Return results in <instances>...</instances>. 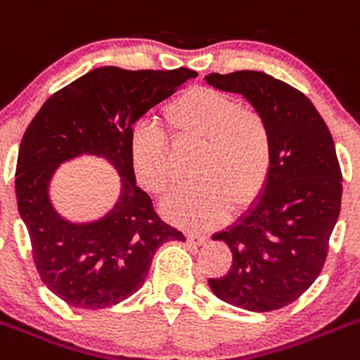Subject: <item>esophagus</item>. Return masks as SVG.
Wrapping results in <instances>:
<instances>
[{
  "instance_id": "obj_1",
  "label": "esophagus",
  "mask_w": 360,
  "mask_h": 360,
  "mask_svg": "<svg viewBox=\"0 0 360 360\" xmlns=\"http://www.w3.org/2000/svg\"><path fill=\"white\" fill-rule=\"evenodd\" d=\"M188 241H190L191 245H197V247H200V245H204L207 241V236H204V234H195V233H191L188 234Z\"/></svg>"
}]
</instances>
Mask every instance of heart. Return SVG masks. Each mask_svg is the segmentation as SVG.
<instances>
[{"instance_id":"obj_1","label":"heart","mask_w":360,"mask_h":360,"mask_svg":"<svg viewBox=\"0 0 360 360\" xmlns=\"http://www.w3.org/2000/svg\"><path fill=\"white\" fill-rule=\"evenodd\" d=\"M163 120L177 142L200 143L199 184L174 191L161 204L169 220L188 229H206L233 210H245L266 190L274 169V134L259 112L240 108L236 99L210 86H191L163 108ZM131 167L140 186L163 195L172 184L167 139L154 126H140L129 140Z\"/></svg>"}]
</instances>
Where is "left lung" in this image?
I'll return each mask as SVG.
<instances>
[{
	"label": "left lung",
	"mask_w": 360,
	"mask_h": 360,
	"mask_svg": "<svg viewBox=\"0 0 360 360\" xmlns=\"http://www.w3.org/2000/svg\"><path fill=\"white\" fill-rule=\"evenodd\" d=\"M206 83L243 96L274 134L270 183L234 226L213 236L229 245L233 264L207 284L234 307L256 312L286 307L320 275L341 211L342 176L334 140L314 104L270 74L211 72Z\"/></svg>",
	"instance_id": "obj_1"
}]
</instances>
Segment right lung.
Segmentation results:
<instances>
[{"mask_svg": "<svg viewBox=\"0 0 360 360\" xmlns=\"http://www.w3.org/2000/svg\"><path fill=\"white\" fill-rule=\"evenodd\" d=\"M195 70L99 67L53 94L30 122L15 169L19 214L28 229L37 271L49 291L78 309H104L142 288L158 248L184 241L136 186L129 158L133 124L172 96ZM89 153L121 176L116 206L92 222L63 219L49 199L62 162Z\"/></svg>", "mask_w": 360, "mask_h": 360, "instance_id": "add662e5", "label": "right lung"}]
</instances>
